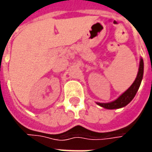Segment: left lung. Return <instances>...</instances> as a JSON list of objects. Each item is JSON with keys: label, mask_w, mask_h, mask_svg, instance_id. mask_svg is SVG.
<instances>
[{"label": "left lung", "mask_w": 152, "mask_h": 152, "mask_svg": "<svg viewBox=\"0 0 152 152\" xmlns=\"http://www.w3.org/2000/svg\"><path fill=\"white\" fill-rule=\"evenodd\" d=\"M143 60H142V58H141L137 77L134 80V82L132 84V86L115 101H112L111 102H107V103L97 102V104H99L100 107H102L106 109H118L124 107L126 105H128L133 100L134 96L136 95L137 90L139 89V86H140L142 80V76H143Z\"/></svg>", "instance_id": "1"}]
</instances>
